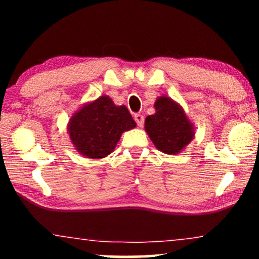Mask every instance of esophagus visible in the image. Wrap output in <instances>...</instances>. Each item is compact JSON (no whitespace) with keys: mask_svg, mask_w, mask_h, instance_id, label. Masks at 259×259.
Returning a JSON list of instances; mask_svg holds the SVG:
<instances>
[{"mask_svg":"<svg viewBox=\"0 0 259 259\" xmlns=\"http://www.w3.org/2000/svg\"><path fill=\"white\" fill-rule=\"evenodd\" d=\"M134 120H136V122L138 123V126L139 127H143L144 125V116L141 114H136L134 115Z\"/></svg>","mask_w":259,"mask_h":259,"instance_id":"1","label":"esophagus"}]
</instances>
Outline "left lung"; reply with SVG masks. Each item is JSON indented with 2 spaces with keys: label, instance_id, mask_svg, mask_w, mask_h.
I'll return each instance as SVG.
<instances>
[{
  "label": "left lung",
  "instance_id": "obj_1",
  "mask_svg": "<svg viewBox=\"0 0 259 259\" xmlns=\"http://www.w3.org/2000/svg\"><path fill=\"white\" fill-rule=\"evenodd\" d=\"M155 113L145 119V131L152 143L165 154L182 152L194 138V125L183 106L167 95L154 101Z\"/></svg>",
  "mask_w": 259,
  "mask_h": 259
}]
</instances>
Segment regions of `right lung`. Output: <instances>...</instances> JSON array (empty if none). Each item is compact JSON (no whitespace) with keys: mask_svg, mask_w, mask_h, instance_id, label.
Listing matches in <instances>:
<instances>
[{"mask_svg":"<svg viewBox=\"0 0 259 259\" xmlns=\"http://www.w3.org/2000/svg\"><path fill=\"white\" fill-rule=\"evenodd\" d=\"M136 126L125 105L116 106L108 95H102L73 113L67 133L81 155L102 159L115 150L123 132Z\"/></svg>","mask_w":259,"mask_h":259,"instance_id":"add662e5","label":"right lung"}]
</instances>
